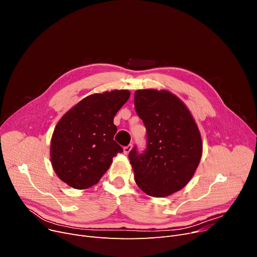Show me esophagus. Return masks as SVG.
Here are the masks:
<instances>
[{"label": "esophagus", "mask_w": 257, "mask_h": 257, "mask_svg": "<svg viewBox=\"0 0 257 257\" xmlns=\"http://www.w3.org/2000/svg\"><path fill=\"white\" fill-rule=\"evenodd\" d=\"M131 149H132V146L131 145H128V146L124 147V153L127 155L131 151Z\"/></svg>", "instance_id": "obj_1"}]
</instances>
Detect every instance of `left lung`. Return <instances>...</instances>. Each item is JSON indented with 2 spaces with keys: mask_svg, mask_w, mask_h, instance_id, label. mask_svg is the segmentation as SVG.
<instances>
[{
  "mask_svg": "<svg viewBox=\"0 0 257 257\" xmlns=\"http://www.w3.org/2000/svg\"><path fill=\"white\" fill-rule=\"evenodd\" d=\"M134 106L147 129V147L129 152L134 179L143 192L166 197L192 179L202 155L196 121L183 102L167 90L140 89Z\"/></svg>",
  "mask_w": 257,
  "mask_h": 257,
  "instance_id": "obj_1",
  "label": "left lung"
}]
</instances>
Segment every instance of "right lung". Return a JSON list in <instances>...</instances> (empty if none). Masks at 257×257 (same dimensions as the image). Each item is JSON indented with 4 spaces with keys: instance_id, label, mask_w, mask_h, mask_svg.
Instances as JSON below:
<instances>
[{
    "instance_id": "1",
    "label": "right lung",
    "mask_w": 257,
    "mask_h": 257,
    "mask_svg": "<svg viewBox=\"0 0 257 257\" xmlns=\"http://www.w3.org/2000/svg\"><path fill=\"white\" fill-rule=\"evenodd\" d=\"M129 97L126 89L94 93L60 118L51 141V163L67 185L85 190L97 184L112 157L123 152L113 140V117Z\"/></svg>"
}]
</instances>
